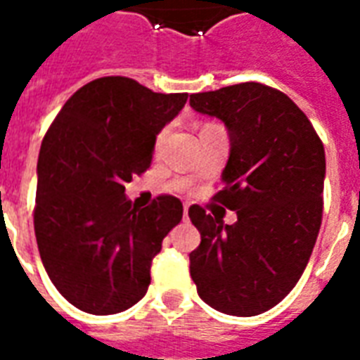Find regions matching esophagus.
<instances>
[{
	"mask_svg": "<svg viewBox=\"0 0 360 360\" xmlns=\"http://www.w3.org/2000/svg\"><path fill=\"white\" fill-rule=\"evenodd\" d=\"M183 219H188V204L183 206Z\"/></svg>",
	"mask_w": 360,
	"mask_h": 360,
	"instance_id": "obj_1",
	"label": "esophagus"
}]
</instances>
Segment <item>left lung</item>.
I'll list each match as a JSON object with an SVG mask.
<instances>
[{
    "label": "left lung",
    "mask_w": 360,
    "mask_h": 360,
    "mask_svg": "<svg viewBox=\"0 0 360 360\" xmlns=\"http://www.w3.org/2000/svg\"><path fill=\"white\" fill-rule=\"evenodd\" d=\"M193 110L221 119L229 160L214 195L237 221L193 204L200 231L191 278L212 309L257 316L276 307L302 276L322 224L324 144L299 105L260 82L191 94Z\"/></svg>",
    "instance_id": "8db88e82"
}]
</instances>
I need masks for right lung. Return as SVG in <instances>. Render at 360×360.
Instances as JSON below:
<instances>
[{
	"instance_id": "add662e5",
	"label": "right lung",
	"mask_w": 360,
	"mask_h": 360,
	"mask_svg": "<svg viewBox=\"0 0 360 360\" xmlns=\"http://www.w3.org/2000/svg\"><path fill=\"white\" fill-rule=\"evenodd\" d=\"M187 102L127 77H102L75 92L38 156L34 233L51 283L77 309L115 314L146 295L152 258L183 218L156 196L139 210L125 183L150 167L156 134Z\"/></svg>"
}]
</instances>
